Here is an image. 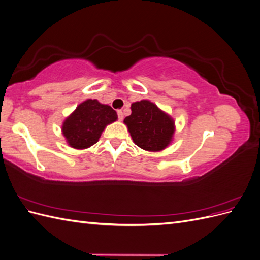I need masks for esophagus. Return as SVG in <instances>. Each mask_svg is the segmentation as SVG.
I'll list each match as a JSON object with an SVG mask.
<instances>
[{
    "label": "esophagus",
    "instance_id": "obj_1",
    "mask_svg": "<svg viewBox=\"0 0 260 260\" xmlns=\"http://www.w3.org/2000/svg\"><path fill=\"white\" fill-rule=\"evenodd\" d=\"M117 114H118V119H119L120 121H122V119H123V114H122V111H118V112H117Z\"/></svg>",
    "mask_w": 260,
    "mask_h": 260
}]
</instances>
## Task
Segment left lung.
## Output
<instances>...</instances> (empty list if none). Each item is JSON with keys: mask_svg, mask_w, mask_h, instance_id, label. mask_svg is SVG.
Instances as JSON below:
<instances>
[{"mask_svg": "<svg viewBox=\"0 0 260 260\" xmlns=\"http://www.w3.org/2000/svg\"><path fill=\"white\" fill-rule=\"evenodd\" d=\"M131 112L123 122L139 147L149 152H159L171 143L175 121L168 114L147 100L132 103Z\"/></svg>", "mask_w": 260, "mask_h": 260, "instance_id": "left-lung-1", "label": "left lung"}]
</instances>
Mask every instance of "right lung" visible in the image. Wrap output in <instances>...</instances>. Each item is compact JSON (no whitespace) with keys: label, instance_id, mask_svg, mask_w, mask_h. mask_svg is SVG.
<instances>
[{"label":"right lung","instance_id":"right-lung-1","mask_svg":"<svg viewBox=\"0 0 260 260\" xmlns=\"http://www.w3.org/2000/svg\"><path fill=\"white\" fill-rule=\"evenodd\" d=\"M117 113L98 100H86L62 122L61 131L69 146L84 149L95 144L107 124L117 120Z\"/></svg>","mask_w":260,"mask_h":260}]
</instances>
